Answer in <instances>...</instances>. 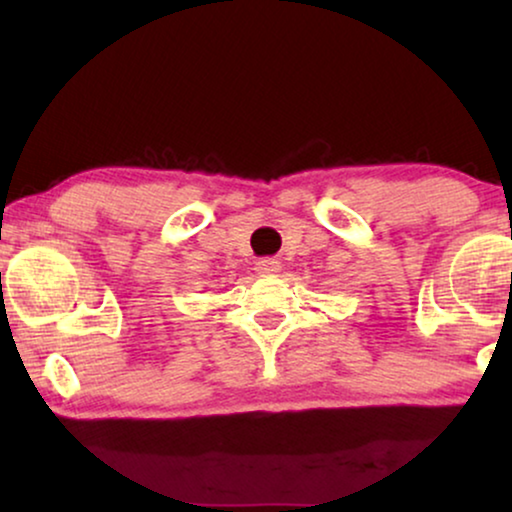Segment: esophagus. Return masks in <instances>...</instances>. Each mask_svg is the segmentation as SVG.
<instances>
[{"label":"esophagus","instance_id":"1","mask_svg":"<svg viewBox=\"0 0 512 512\" xmlns=\"http://www.w3.org/2000/svg\"><path fill=\"white\" fill-rule=\"evenodd\" d=\"M279 268H282V265H279L277 258H272V256L258 258L256 261V270L261 272V275H275V272H279Z\"/></svg>","mask_w":512,"mask_h":512}]
</instances>
